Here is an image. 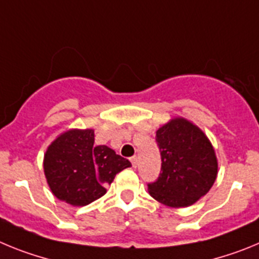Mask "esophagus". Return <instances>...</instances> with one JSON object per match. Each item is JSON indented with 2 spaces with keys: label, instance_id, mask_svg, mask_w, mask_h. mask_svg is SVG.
<instances>
[{
  "label": "esophagus",
  "instance_id": "esophagus-1",
  "mask_svg": "<svg viewBox=\"0 0 259 259\" xmlns=\"http://www.w3.org/2000/svg\"><path fill=\"white\" fill-rule=\"evenodd\" d=\"M131 163H132V166H134V167L137 166V157H136V155L131 157Z\"/></svg>",
  "mask_w": 259,
  "mask_h": 259
}]
</instances>
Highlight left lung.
Returning <instances> with one entry per match:
<instances>
[{
	"instance_id": "obj_1",
	"label": "left lung",
	"mask_w": 259,
	"mask_h": 259,
	"mask_svg": "<svg viewBox=\"0 0 259 259\" xmlns=\"http://www.w3.org/2000/svg\"><path fill=\"white\" fill-rule=\"evenodd\" d=\"M162 166L148 184L153 198L171 207L191 206L210 191L218 174L214 148L197 125L184 118L171 119L155 135Z\"/></svg>"
}]
</instances>
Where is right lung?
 <instances>
[{
    "mask_svg": "<svg viewBox=\"0 0 259 259\" xmlns=\"http://www.w3.org/2000/svg\"><path fill=\"white\" fill-rule=\"evenodd\" d=\"M131 162L106 145L95 146L93 130H70L59 135L44 155L50 191L72 206H85L106 193L118 172Z\"/></svg>",
    "mask_w": 259,
    "mask_h": 259,
    "instance_id": "obj_1",
    "label": "right lung"
}]
</instances>
